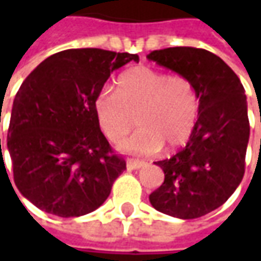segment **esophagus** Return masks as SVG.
<instances>
[{
    "label": "esophagus",
    "instance_id": "obj_1",
    "mask_svg": "<svg viewBox=\"0 0 261 261\" xmlns=\"http://www.w3.org/2000/svg\"><path fill=\"white\" fill-rule=\"evenodd\" d=\"M147 162H144V161H133L130 159L128 162H127V168L130 170H134V169H141L142 166H145Z\"/></svg>",
    "mask_w": 261,
    "mask_h": 261
}]
</instances>
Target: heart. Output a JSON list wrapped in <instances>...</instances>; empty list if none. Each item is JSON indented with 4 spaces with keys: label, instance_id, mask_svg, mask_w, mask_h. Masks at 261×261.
I'll list each match as a JSON object with an SVG mask.
<instances>
[{
    "label": "heart",
    "instance_id": "obj_1",
    "mask_svg": "<svg viewBox=\"0 0 261 261\" xmlns=\"http://www.w3.org/2000/svg\"><path fill=\"white\" fill-rule=\"evenodd\" d=\"M97 124L110 141H119L134 125L140 128L120 144L131 155H153L164 145L183 147L196 128L200 97L192 80L149 67H134L116 81V89L95 97Z\"/></svg>",
    "mask_w": 261,
    "mask_h": 261
}]
</instances>
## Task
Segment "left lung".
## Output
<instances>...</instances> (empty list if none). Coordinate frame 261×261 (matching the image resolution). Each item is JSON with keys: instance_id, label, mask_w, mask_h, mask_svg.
<instances>
[{"instance_id": "8db88e82", "label": "left lung", "mask_w": 261, "mask_h": 261, "mask_svg": "<svg viewBox=\"0 0 261 261\" xmlns=\"http://www.w3.org/2000/svg\"><path fill=\"white\" fill-rule=\"evenodd\" d=\"M147 59L192 80L200 97L186 147L155 162L165 180L149 201L170 217L198 218L221 207L243 179L250 134L245 88L224 60L204 48L169 47Z\"/></svg>"}]
</instances>
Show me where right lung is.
<instances>
[{
  "mask_svg": "<svg viewBox=\"0 0 261 261\" xmlns=\"http://www.w3.org/2000/svg\"><path fill=\"white\" fill-rule=\"evenodd\" d=\"M138 60L72 48L28 75L14 99L7 137L15 185L26 200L63 218L89 214L106 201L125 161L100 131L93 102L114 69Z\"/></svg>",
  "mask_w": 261,
  "mask_h": 261,
  "instance_id": "1",
  "label": "right lung"
}]
</instances>
